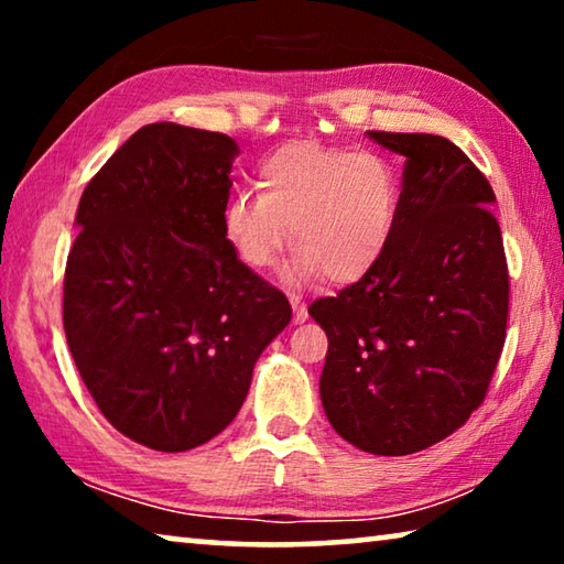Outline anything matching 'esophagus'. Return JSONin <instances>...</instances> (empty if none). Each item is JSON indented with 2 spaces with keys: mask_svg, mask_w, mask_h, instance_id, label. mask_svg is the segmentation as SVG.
Listing matches in <instances>:
<instances>
[{
  "mask_svg": "<svg viewBox=\"0 0 564 564\" xmlns=\"http://www.w3.org/2000/svg\"><path fill=\"white\" fill-rule=\"evenodd\" d=\"M291 305H293V323H303L308 318V308H305V303L299 299V295H291Z\"/></svg>",
  "mask_w": 564,
  "mask_h": 564,
  "instance_id": "34e87169",
  "label": "esophagus"
}]
</instances>
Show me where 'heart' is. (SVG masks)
<instances>
[{
    "label": "heart",
    "mask_w": 564,
    "mask_h": 564,
    "mask_svg": "<svg viewBox=\"0 0 564 564\" xmlns=\"http://www.w3.org/2000/svg\"><path fill=\"white\" fill-rule=\"evenodd\" d=\"M259 186L228 196L221 224L248 269L273 265L295 246L283 279L303 285L323 273L352 283L383 259L400 216V174L383 154L301 141L281 147L259 169Z\"/></svg>",
    "instance_id": "obj_1"
}]
</instances>
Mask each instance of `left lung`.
<instances>
[{
    "label": "left lung",
    "mask_w": 564,
    "mask_h": 564,
    "mask_svg": "<svg viewBox=\"0 0 564 564\" xmlns=\"http://www.w3.org/2000/svg\"><path fill=\"white\" fill-rule=\"evenodd\" d=\"M405 156L395 236L358 283L311 303L326 330L321 403L358 451L410 455L455 433L488 393L510 275L492 186L453 141L368 131Z\"/></svg>",
    "instance_id": "obj_1"
}]
</instances>
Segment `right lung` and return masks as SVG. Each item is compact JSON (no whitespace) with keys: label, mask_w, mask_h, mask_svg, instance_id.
Listing matches in <instances>:
<instances>
[{"label":"right lung","mask_w":564,"mask_h":564,"mask_svg":"<svg viewBox=\"0 0 564 564\" xmlns=\"http://www.w3.org/2000/svg\"><path fill=\"white\" fill-rule=\"evenodd\" d=\"M238 144L159 121L84 188L64 273V333L84 386L121 435L184 453L241 410L285 295L238 261L221 214Z\"/></svg>","instance_id":"1"}]
</instances>
